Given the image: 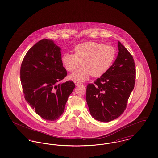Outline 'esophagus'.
Instances as JSON below:
<instances>
[{"mask_svg": "<svg viewBox=\"0 0 158 158\" xmlns=\"http://www.w3.org/2000/svg\"><path fill=\"white\" fill-rule=\"evenodd\" d=\"M74 83H75L76 86H78V85H82V83H81V82H76V81L74 82Z\"/></svg>", "mask_w": 158, "mask_h": 158, "instance_id": "34e87169", "label": "esophagus"}]
</instances>
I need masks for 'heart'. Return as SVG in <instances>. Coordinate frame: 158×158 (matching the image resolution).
Listing matches in <instances>:
<instances>
[{
    "label": "heart",
    "instance_id": "heart-1",
    "mask_svg": "<svg viewBox=\"0 0 158 158\" xmlns=\"http://www.w3.org/2000/svg\"><path fill=\"white\" fill-rule=\"evenodd\" d=\"M75 54L65 53L62 57L63 64L68 71L73 72L71 80L82 82L90 75L100 77L104 75L114 62L116 52L112 46L102 43L90 42L78 44L74 49Z\"/></svg>",
    "mask_w": 158,
    "mask_h": 158
}]
</instances>
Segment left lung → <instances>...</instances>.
I'll return each mask as SVG.
<instances>
[{
    "label": "left lung",
    "mask_w": 158,
    "mask_h": 158,
    "mask_svg": "<svg viewBox=\"0 0 158 158\" xmlns=\"http://www.w3.org/2000/svg\"><path fill=\"white\" fill-rule=\"evenodd\" d=\"M118 46V54L113 64L86 88L90 114L96 120L103 122L114 120L123 113L135 83L132 56L119 41Z\"/></svg>",
    "instance_id": "8db88e82"
}]
</instances>
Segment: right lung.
I'll return each instance as SVG.
<instances>
[{"mask_svg":"<svg viewBox=\"0 0 158 158\" xmlns=\"http://www.w3.org/2000/svg\"><path fill=\"white\" fill-rule=\"evenodd\" d=\"M20 75L27 103L44 119H57L75 87L72 81L59 83L67 75L60 48L51 39L39 41L26 53Z\"/></svg>","mask_w":158,"mask_h":158,"instance_id":"right-lung-1","label":"right lung"}]
</instances>
